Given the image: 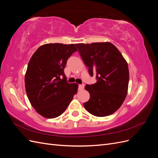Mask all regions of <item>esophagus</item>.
Masks as SVG:
<instances>
[{
  "mask_svg": "<svg viewBox=\"0 0 158 158\" xmlns=\"http://www.w3.org/2000/svg\"><path fill=\"white\" fill-rule=\"evenodd\" d=\"M84 88V84H80L78 85V89L79 90H82Z\"/></svg>",
  "mask_w": 158,
  "mask_h": 158,
  "instance_id": "obj_1",
  "label": "esophagus"
}]
</instances>
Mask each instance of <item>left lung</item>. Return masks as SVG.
Returning <instances> with one entry per match:
<instances>
[{"label": "left lung", "instance_id": "obj_1", "mask_svg": "<svg viewBox=\"0 0 158 158\" xmlns=\"http://www.w3.org/2000/svg\"><path fill=\"white\" fill-rule=\"evenodd\" d=\"M76 46L90 76L95 75L97 80L96 83L85 85L90 98L84 106L94 116L110 115L120 108L127 96L129 81L127 61L109 42Z\"/></svg>", "mask_w": 158, "mask_h": 158}]
</instances>
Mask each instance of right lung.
I'll return each instance as SVG.
<instances>
[{
	"instance_id": "obj_1",
	"label": "right lung",
	"mask_w": 158,
	"mask_h": 158,
	"mask_svg": "<svg viewBox=\"0 0 158 158\" xmlns=\"http://www.w3.org/2000/svg\"><path fill=\"white\" fill-rule=\"evenodd\" d=\"M75 51L74 44H48L40 47L30 59L25 75L26 91L41 116H60L77 93L78 85L68 83L64 73L68 59Z\"/></svg>"
}]
</instances>
